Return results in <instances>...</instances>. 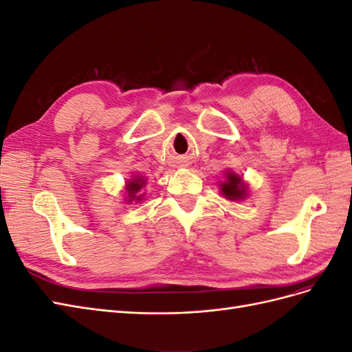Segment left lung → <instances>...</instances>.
<instances>
[{
	"mask_svg": "<svg viewBox=\"0 0 352 352\" xmlns=\"http://www.w3.org/2000/svg\"><path fill=\"white\" fill-rule=\"evenodd\" d=\"M226 177H228V180L226 182H223L221 188H220L221 194L233 201L242 199L245 197V194H247V185L243 184V180L233 173H228Z\"/></svg>",
	"mask_w": 352,
	"mask_h": 352,
	"instance_id": "1",
	"label": "left lung"
}]
</instances>
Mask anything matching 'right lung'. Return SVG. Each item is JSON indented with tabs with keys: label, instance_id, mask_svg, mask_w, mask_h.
Returning a JSON list of instances; mask_svg holds the SVG:
<instances>
[{
	"label": "right lung",
	"instance_id": "1",
	"mask_svg": "<svg viewBox=\"0 0 352 352\" xmlns=\"http://www.w3.org/2000/svg\"><path fill=\"white\" fill-rule=\"evenodd\" d=\"M145 185V180L141 177H135L132 179L129 184H127V192H129V199L127 201H133V199H141L142 195H138V192L142 189V186Z\"/></svg>",
	"mask_w": 352,
	"mask_h": 352
}]
</instances>
